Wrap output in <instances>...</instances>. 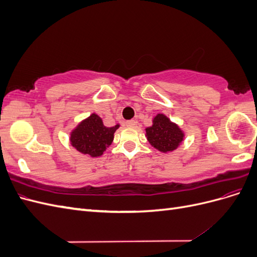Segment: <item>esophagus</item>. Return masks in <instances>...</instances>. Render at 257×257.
<instances>
[{"mask_svg":"<svg viewBox=\"0 0 257 257\" xmlns=\"http://www.w3.org/2000/svg\"><path fill=\"white\" fill-rule=\"evenodd\" d=\"M125 124L127 126H135L137 124V121L136 120H130V121H126Z\"/></svg>","mask_w":257,"mask_h":257,"instance_id":"obj_1","label":"esophagus"}]
</instances>
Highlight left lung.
Segmentation results:
<instances>
[{
    "label": "left lung",
    "instance_id": "obj_1",
    "mask_svg": "<svg viewBox=\"0 0 257 257\" xmlns=\"http://www.w3.org/2000/svg\"><path fill=\"white\" fill-rule=\"evenodd\" d=\"M184 136L178 124L170 121L164 113H158L152 120V125L146 127L148 142L162 153L175 151L182 144Z\"/></svg>",
    "mask_w": 257,
    "mask_h": 257
}]
</instances>
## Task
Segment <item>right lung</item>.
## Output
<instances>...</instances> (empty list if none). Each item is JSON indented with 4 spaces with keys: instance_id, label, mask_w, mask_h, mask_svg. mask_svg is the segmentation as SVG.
Returning <instances> with one entry per match:
<instances>
[{
    "instance_id": "1",
    "label": "right lung",
    "mask_w": 257,
    "mask_h": 257,
    "mask_svg": "<svg viewBox=\"0 0 257 257\" xmlns=\"http://www.w3.org/2000/svg\"><path fill=\"white\" fill-rule=\"evenodd\" d=\"M119 127L120 124L112 127L105 126L103 119L92 113L72 130L69 142L78 152L90 158H98L112 144L114 132Z\"/></svg>"
}]
</instances>
